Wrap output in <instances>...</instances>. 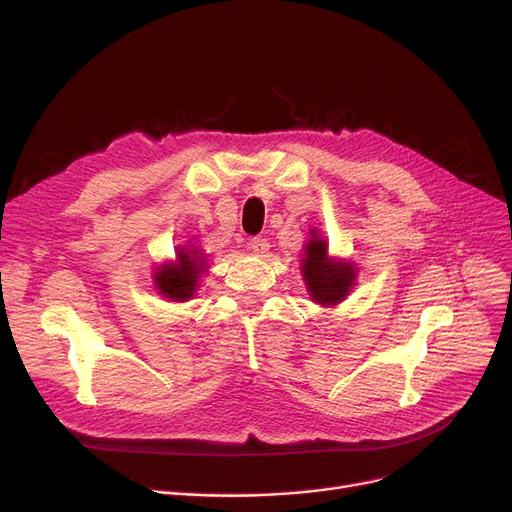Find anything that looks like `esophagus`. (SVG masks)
<instances>
[{"label": "esophagus", "instance_id": "34e87169", "mask_svg": "<svg viewBox=\"0 0 512 512\" xmlns=\"http://www.w3.org/2000/svg\"><path fill=\"white\" fill-rule=\"evenodd\" d=\"M248 248H250V252H254L256 256H264L266 252H269V241H266L264 237H252L250 239V243H248Z\"/></svg>", "mask_w": 512, "mask_h": 512}]
</instances>
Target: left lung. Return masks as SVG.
<instances>
[{"instance_id": "obj_1", "label": "left lung", "mask_w": 512, "mask_h": 512, "mask_svg": "<svg viewBox=\"0 0 512 512\" xmlns=\"http://www.w3.org/2000/svg\"><path fill=\"white\" fill-rule=\"evenodd\" d=\"M302 277L310 298L316 304L335 306L342 302L356 279V266L337 258H329L327 241L319 231H310V241L302 258Z\"/></svg>"}]
</instances>
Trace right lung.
Returning <instances> with one entry per match:
<instances>
[{
  "label": "right lung",
  "mask_w": 512,
  "mask_h": 512,
  "mask_svg": "<svg viewBox=\"0 0 512 512\" xmlns=\"http://www.w3.org/2000/svg\"><path fill=\"white\" fill-rule=\"evenodd\" d=\"M204 266L206 262L198 248H191V246L177 248L175 262L162 264L154 273L158 294L173 302L191 300V296L196 294L202 271H206Z\"/></svg>",
  "instance_id": "add662e5"
}]
</instances>
